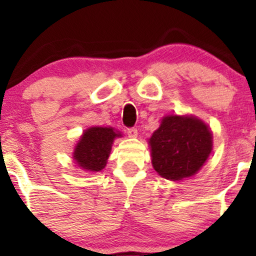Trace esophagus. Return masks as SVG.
<instances>
[{"label": "esophagus", "mask_w": 256, "mask_h": 256, "mask_svg": "<svg viewBox=\"0 0 256 256\" xmlns=\"http://www.w3.org/2000/svg\"><path fill=\"white\" fill-rule=\"evenodd\" d=\"M128 137H137V128H128Z\"/></svg>", "instance_id": "obj_1"}]
</instances>
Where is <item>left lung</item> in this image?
Segmentation results:
<instances>
[{"label": "left lung", "instance_id": "8db88e82", "mask_svg": "<svg viewBox=\"0 0 256 256\" xmlns=\"http://www.w3.org/2000/svg\"><path fill=\"white\" fill-rule=\"evenodd\" d=\"M152 162L161 177L171 180L195 174L212 150V134L194 116H166L150 138Z\"/></svg>", "mask_w": 256, "mask_h": 256}]
</instances>
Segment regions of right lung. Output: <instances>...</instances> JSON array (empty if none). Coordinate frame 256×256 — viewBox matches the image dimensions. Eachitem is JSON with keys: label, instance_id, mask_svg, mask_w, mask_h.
Listing matches in <instances>:
<instances>
[{"label": "right lung", "instance_id": "1", "mask_svg": "<svg viewBox=\"0 0 256 256\" xmlns=\"http://www.w3.org/2000/svg\"><path fill=\"white\" fill-rule=\"evenodd\" d=\"M122 134L112 128H91L82 136L73 158L86 171H101L110 156L113 140Z\"/></svg>", "mask_w": 256, "mask_h": 256}]
</instances>
